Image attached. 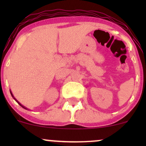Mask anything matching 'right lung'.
Returning a JSON list of instances; mask_svg holds the SVG:
<instances>
[{
    "label": "right lung",
    "instance_id": "add662e5",
    "mask_svg": "<svg viewBox=\"0 0 146 146\" xmlns=\"http://www.w3.org/2000/svg\"><path fill=\"white\" fill-rule=\"evenodd\" d=\"M10 93H11V96H12V98H14V100H16V101L18 102V104H19V105H20V106H22V107H23V108H25V109H27H27H28V108H26V107H25V106H23V105H22V104H21V103H20V102H18V100H16V99L14 98V95H13V94H12V93H11V90H10Z\"/></svg>",
    "mask_w": 146,
    "mask_h": 146
}]
</instances>
